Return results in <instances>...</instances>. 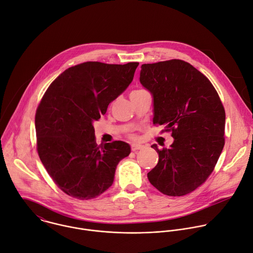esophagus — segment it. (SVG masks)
Returning <instances> with one entry per match:
<instances>
[{"instance_id": "34e87169", "label": "esophagus", "mask_w": 253, "mask_h": 253, "mask_svg": "<svg viewBox=\"0 0 253 253\" xmlns=\"http://www.w3.org/2000/svg\"><path fill=\"white\" fill-rule=\"evenodd\" d=\"M144 146L143 145H140V144H132L131 145V149L132 151H137V150H141L143 149Z\"/></svg>"}]
</instances>
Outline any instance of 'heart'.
Returning <instances> with one entry per match:
<instances>
[{
  "instance_id": "heart-1",
  "label": "heart",
  "mask_w": 253,
  "mask_h": 253,
  "mask_svg": "<svg viewBox=\"0 0 253 253\" xmlns=\"http://www.w3.org/2000/svg\"><path fill=\"white\" fill-rule=\"evenodd\" d=\"M135 91H138V90H135Z\"/></svg>"
}]
</instances>
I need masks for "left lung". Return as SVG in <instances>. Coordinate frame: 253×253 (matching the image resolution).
Wrapping results in <instances>:
<instances>
[{
	"mask_svg": "<svg viewBox=\"0 0 253 253\" xmlns=\"http://www.w3.org/2000/svg\"><path fill=\"white\" fill-rule=\"evenodd\" d=\"M140 82L153 97V123L174 138L170 148L151 146L159 162L149 182L164 195L185 196L214 169L224 146V108L211 81L181 59L142 64Z\"/></svg>",
	"mask_w": 253,
	"mask_h": 253,
	"instance_id": "8db88e82",
	"label": "left lung"
}]
</instances>
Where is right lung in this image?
<instances>
[{
  "label": "right lung",
  "mask_w": 253,
  "mask_h": 253,
  "mask_svg": "<svg viewBox=\"0 0 253 253\" xmlns=\"http://www.w3.org/2000/svg\"><path fill=\"white\" fill-rule=\"evenodd\" d=\"M138 62L87 61L64 70L36 113L37 145L48 175L66 195L91 200L109 189L118 163L129 156L123 141H95L94 121L132 82Z\"/></svg>",
  "instance_id": "add662e5"
}]
</instances>
